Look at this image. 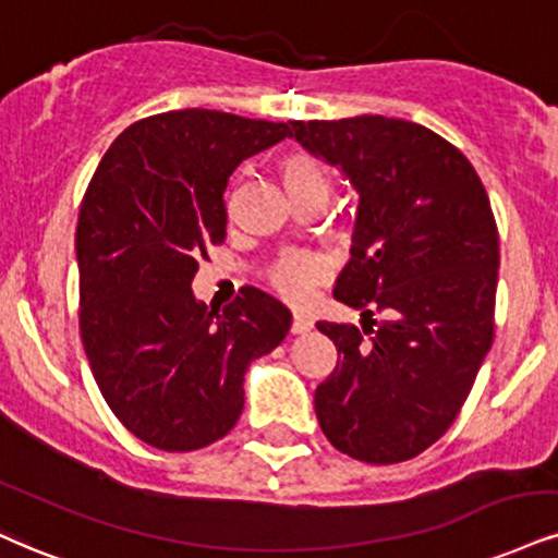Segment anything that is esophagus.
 <instances>
[{"label":"esophagus","mask_w":558,"mask_h":558,"mask_svg":"<svg viewBox=\"0 0 558 558\" xmlns=\"http://www.w3.org/2000/svg\"><path fill=\"white\" fill-rule=\"evenodd\" d=\"M314 327L312 317H306V314H293V322H291V332L293 335H304Z\"/></svg>","instance_id":"34e87169"}]
</instances>
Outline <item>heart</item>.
Returning <instances> with one entry per match:
<instances>
[{
    "mask_svg": "<svg viewBox=\"0 0 558 558\" xmlns=\"http://www.w3.org/2000/svg\"><path fill=\"white\" fill-rule=\"evenodd\" d=\"M278 179L293 205L308 203V199L327 203L332 190L330 173L319 158H314L306 150L286 153L278 160ZM322 278H325V262L312 257V254H283L267 270V283L272 286L278 296L291 301V304H304Z\"/></svg>",
    "mask_w": 558,
    "mask_h": 558,
    "instance_id": "b5f03b06",
    "label": "heart"
}]
</instances>
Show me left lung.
Here are the masks:
<instances>
[{"mask_svg": "<svg viewBox=\"0 0 558 558\" xmlns=\"http://www.w3.org/2000/svg\"><path fill=\"white\" fill-rule=\"evenodd\" d=\"M288 137L340 166L361 194L335 299L364 322H317L338 348L314 392L319 426L353 460H411L454 424L494 343L488 194L458 147L405 119L288 122Z\"/></svg>", "mask_w": 558, "mask_h": 558, "instance_id": "8db88e82", "label": "left lung"}]
</instances>
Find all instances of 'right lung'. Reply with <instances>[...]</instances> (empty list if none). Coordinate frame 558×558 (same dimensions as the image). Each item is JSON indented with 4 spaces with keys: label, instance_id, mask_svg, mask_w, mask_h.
I'll use <instances>...</instances> for the list:
<instances>
[{
    "label": "right lung",
    "instance_id": "add662e5",
    "mask_svg": "<svg viewBox=\"0 0 558 558\" xmlns=\"http://www.w3.org/2000/svg\"><path fill=\"white\" fill-rule=\"evenodd\" d=\"M288 124L210 109L134 122L100 158L77 218L80 335L109 408L145 445L203 449L236 426L244 372L291 330V312L246 286L223 312L192 278L226 241L223 192Z\"/></svg>",
    "mask_w": 558,
    "mask_h": 558
}]
</instances>
